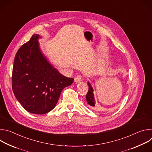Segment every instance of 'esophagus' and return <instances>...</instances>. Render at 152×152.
Segmentation results:
<instances>
[{
	"label": "esophagus",
	"instance_id": "obj_1",
	"mask_svg": "<svg viewBox=\"0 0 152 152\" xmlns=\"http://www.w3.org/2000/svg\"><path fill=\"white\" fill-rule=\"evenodd\" d=\"M82 80V76L81 75H77L75 77V81L76 82H79Z\"/></svg>",
	"mask_w": 152,
	"mask_h": 152
}]
</instances>
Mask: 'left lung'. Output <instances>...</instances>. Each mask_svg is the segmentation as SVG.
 Listing matches in <instances>:
<instances>
[{"label": "left lung", "instance_id": "1", "mask_svg": "<svg viewBox=\"0 0 152 152\" xmlns=\"http://www.w3.org/2000/svg\"><path fill=\"white\" fill-rule=\"evenodd\" d=\"M88 86H89V90L88 91L87 94H86V101H87L88 103L91 106H95V99H94V94H93V89L89 82L88 83Z\"/></svg>", "mask_w": 152, "mask_h": 152}]
</instances>
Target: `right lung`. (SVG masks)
I'll use <instances>...</instances> for the list:
<instances>
[{
    "mask_svg": "<svg viewBox=\"0 0 152 152\" xmlns=\"http://www.w3.org/2000/svg\"><path fill=\"white\" fill-rule=\"evenodd\" d=\"M33 35L21 46L14 58L12 88L25 110L34 114H45L55 107L62 90L73 79L58 72L41 53L38 39Z\"/></svg>",
    "mask_w": 152,
    "mask_h": 152,
    "instance_id": "add662e5",
    "label": "right lung"
}]
</instances>
